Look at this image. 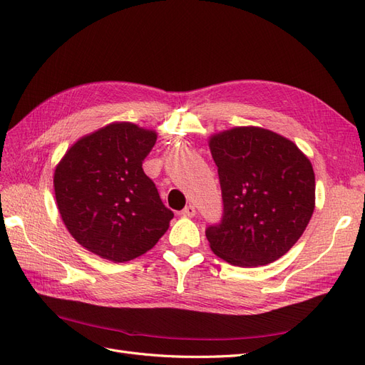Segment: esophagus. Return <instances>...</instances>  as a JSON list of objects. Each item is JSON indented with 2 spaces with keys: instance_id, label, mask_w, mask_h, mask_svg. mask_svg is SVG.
Segmentation results:
<instances>
[{
  "instance_id": "1",
  "label": "esophagus",
  "mask_w": 365,
  "mask_h": 365,
  "mask_svg": "<svg viewBox=\"0 0 365 365\" xmlns=\"http://www.w3.org/2000/svg\"><path fill=\"white\" fill-rule=\"evenodd\" d=\"M180 215H181V216H184V217H193V216L196 215V210H195V207H193V205H187Z\"/></svg>"
}]
</instances>
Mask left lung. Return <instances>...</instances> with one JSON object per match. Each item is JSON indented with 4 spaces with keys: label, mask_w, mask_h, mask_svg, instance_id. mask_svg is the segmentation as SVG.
Listing matches in <instances>:
<instances>
[{
    "label": "left lung",
    "mask_w": 365,
    "mask_h": 365,
    "mask_svg": "<svg viewBox=\"0 0 365 365\" xmlns=\"http://www.w3.org/2000/svg\"><path fill=\"white\" fill-rule=\"evenodd\" d=\"M224 216L205 236L217 257L262 267L284 256L302 237L315 208V173L295 143L259 126L213 134Z\"/></svg>",
    "instance_id": "obj_1"
}]
</instances>
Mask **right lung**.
I'll return each mask as SVG.
<instances>
[{
	"mask_svg": "<svg viewBox=\"0 0 365 365\" xmlns=\"http://www.w3.org/2000/svg\"><path fill=\"white\" fill-rule=\"evenodd\" d=\"M157 132L114 121L77 140L54 169L56 204L76 242L115 263L155 247L173 213L143 172Z\"/></svg>",
	"mask_w": 365,
	"mask_h": 365,
	"instance_id": "add662e5",
	"label": "right lung"
}]
</instances>
